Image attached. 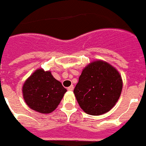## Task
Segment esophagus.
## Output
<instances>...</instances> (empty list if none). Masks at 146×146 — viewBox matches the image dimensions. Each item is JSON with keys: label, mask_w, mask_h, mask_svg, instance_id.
<instances>
[{"label": "esophagus", "mask_w": 146, "mask_h": 146, "mask_svg": "<svg viewBox=\"0 0 146 146\" xmlns=\"http://www.w3.org/2000/svg\"><path fill=\"white\" fill-rule=\"evenodd\" d=\"M73 89H74V87H73V85H71L70 87H69L67 88V90H69V91H72V90H73Z\"/></svg>", "instance_id": "1"}]
</instances>
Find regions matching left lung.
<instances>
[{"mask_svg": "<svg viewBox=\"0 0 146 146\" xmlns=\"http://www.w3.org/2000/svg\"><path fill=\"white\" fill-rule=\"evenodd\" d=\"M121 76L115 68L103 60H96L82 71L73 93L85 113L101 115L116 104L122 90Z\"/></svg>", "mask_w": 146, "mask_h": 146, "instance_id": "obj_1", "label": "left lung"}]
</instances>
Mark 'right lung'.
I'll return each mask as SVG.
<instances>
[{
	"label": "right lung",
	"mask_w": 146,
	"mask_h": 146,
	"mask_svg": "<svg viewBox=\"0 0 146 146\" xmlns=\"http://www.w3.org/2000/svg\"><path fill=\"white\" fill-rule=\"evenodd\" d=\"M67 90L50 71L38 69L24 83L23 98L35 111L49 114L56 110Z\"/></svg>",
	"instance_id": "1"
}]
</instances>
